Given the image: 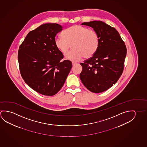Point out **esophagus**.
Returning <instances> with one entry per match:
<instances>
[{"mask_svg":"<svg viewBox=\"0 0 147 147\" xmlns=\"http://www.w3.org/2000/svg\"><path fill=\"white\" fill-rule=\"evenodd\" d=\"M77 63L76 62H72V66H75L76 65H77Z\"/></svg>","mask_w":147,"mask_h":147,"instance_id":"obj_1","label":"esophagus"}]
</instances>
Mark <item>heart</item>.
<instances>
[{
  "label": "heart",
  "mask_w": 147,
  "mask_h": 147,
  "mask_svg": "<svg viewBox=\"0 0 147 147\" xmlns=\"http://www.w3.org/2000/svg\"><path fill=\"white\" fill-rule=\"evenodd\" d=\"M62 36L55 38V45L58 50L65 54L71 45L72 49L65 55L67 60L78 61L85 57L89 58L97 51L100 39L94 30L80 25H74L66 29Z\"/></svg>",
  "instance_id": "heart-1"
}]
</instances>
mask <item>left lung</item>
I'll return each mask as SVG.
<instances>
[{
	"label": "left lung",
	"instance_id": "left-lung-1",
	"mask_svg": "<svg viewBox=\"0 0 147 147\" xmlns=\"http://www.w3.org/2000/svg\"><path fill=\"white\" fill-rule=\"evenodd\" d=\"M81 24L93 28L98 35L100 43L91 58L81 63L80 78L89 90L102 92L115 84L121 76L127 54L126 45L117 30L102 21Z\"/></svg>",
	"mask_w": 147,
	"mask_h": 147
}]
</instances>
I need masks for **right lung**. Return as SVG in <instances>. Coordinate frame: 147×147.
<instances>
[{
  "instance_id": "obj_1",
  "label": "right lung",
  "mask_w": 147,
  "mask_h": 147,
  "mask_svg": "<svg viewBox=\"0 0 147 147\" xmlns=\"http://www.w3.org/2000/svg\"><path fill=\"white\" fill-rule=\"evenodd\" d=\"M62 28L57 24H42L30 32L19 47L21 76L30 88L45 96H54L60 90L72 67L70 61H61L63 55L55 45Z\"/></svg>"
}]
</instances>
